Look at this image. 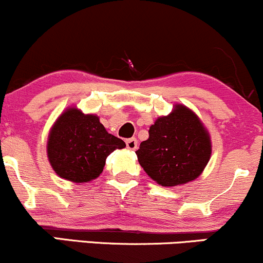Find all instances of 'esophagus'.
I'll return each instance as SVG.
<instances>
[{"label":"esophagus","mask_w":263,"mask_h":263,"mask_svg":"<svg viewBox=\"0 0 263 263\" xmlns=\"http://www.w3.org/2000/svg\"><path fill=\"white\" fill-rule=\"evenodd\" d=\"M126 146L129 151H136L137 149V140L136 138H128V140H126Z\"/></svg>","instance_id":"obj_1"}]
</instances>
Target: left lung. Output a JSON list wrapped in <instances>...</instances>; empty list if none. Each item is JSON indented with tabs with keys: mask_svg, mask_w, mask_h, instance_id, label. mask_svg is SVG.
<instances>
[{
	"mask_svg": "<svg viewBox=\"0 0 263 263\" xmlns=\"http://www.w3.org/2000/svg\"><path fill=\"white\" fill-rule=\"evenodd\" d=\"M136 151L148 176L163 186L188 183L204 171L211 155L209 135L198 116L182 105L157 119Z\"/></svg>",
	"mask_w": 263,
	"mask_h": 263,
	"instance_id": "8db88e82",
	"label": "left lung"
}]
</instances>
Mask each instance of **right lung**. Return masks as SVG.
Returning a JSON list of instances; mask_svg holds the SVG:
<instances>
[{
	"label": "right lung",
	"instance_id": "1",
	"mask_svg": "<svg viewBox=\"0 0 263 263\" xmlns=\"http://www.w3.org/2000/svg\"><path fill=\"white\" fill-rule=\"evenodd\" d=\"M125 147L121 138L108 134L98 116L69 108L54 123L47 152L59 177L86 183L100 176L110 153Z\"/></svg>",
	"mask_w": 263,
	"mask_h": 263
}]
</instances>
